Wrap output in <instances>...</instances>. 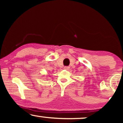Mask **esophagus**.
<instances>
[{
  "label": "esophagus",
  "mask_w": 123,
  "mask_h": 123,
  "mask_svg": "<svg viewBox=\"0 0 123 123\" xmlns=\"http://www.w3.org/2000/svg\"><path fill=\"white\" fill-rule=\"evenodd\" d=\"M64 69L65 70H68L69 69V67H64Z\"/></svg>",
  "instance_id": "1"
}]
</instances>
